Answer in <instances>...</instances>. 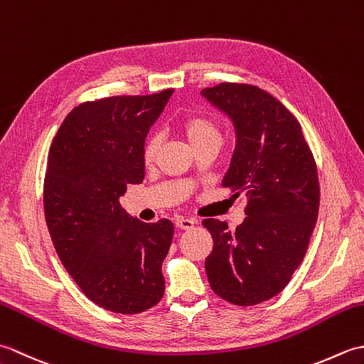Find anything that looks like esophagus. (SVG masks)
I'll return each instance as SVG.
<instances>
[{
  "label": "esophagus",
  "mask_w": 364,
  "mask_h": 364,
  "mask_svg": "<svg viewBox=\"0 0 364 364\" xmlns=\"http://www.w3.org/2000/svg\"><path fill=\"white\" fill-rule=\"evenodd\" d=\"M175 225H176L178 228H180V230H191V228L196 227V220H194V219H184V218H180V219H176Z\"/></svg>",
  "instance_id": "34e87169"
}]
</instances>
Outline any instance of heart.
<instances>
[{
    "label": "heart",
    "mask_w": 364,
    "mask_h": 364,
    "mask_svg": "<svg viewBox=\"0 0 364 364\" xmlns=\"http://www.w3.org/2000/svg\"><path fill=\"white\" fill-rule=\"evenodd\" d=\"M180 129L188 137L194 150L206 144H220L222 129L218 122L206 114H192L183 119L180 123ZM161 146V139L158 134H151L146 137L142 149V159L146 166H150L156 159V154Z\"/></svg>",
    "instance_id": "heart-1"
}]
</instances>
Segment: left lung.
Here are the masks:
<instances>
[{
    "instance_id": "obj_1",
    "label": "left lung",
    "mask_w": 364,
    "mask_h": 364,
    "mask_svg": "<svg viewBox=\"0 0 364 364\" xmlns=\"http://www.w3.org/2000/svg\"><path fill=\"white\" fill-rule=\"evenodd\" d=\"M202 95L235 122L237 144L222 188L247 197L235 231L202 222L214 242L208 282L230 304L258 305L282 292L305 258L319 213L318 166L299 120L269 92L220 82Z\"/></svg>"
}]
</instances>
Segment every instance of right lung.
Returning a JSON list of instances; mask_svg holds the SVG:
<instances>
[{
    "mask_svg": "<svg viewBox=\"0 0 364 364\" xmlns=\"http://www.w3.org/2000/svg\"><path fill=\"white\" fill-rule=\"evenodd\" d=\"M172 92L84 102L50 146L43 210L54 249L86 297L112 313H142L164 296L173 223L129 218L119 197L142 183L145 136Z\"/></svg>",
    "mask_w": 364,
    "mask_h": 364,
    "instance_id": "obj_1",
    "label": "right lung"
}]
</instances>
